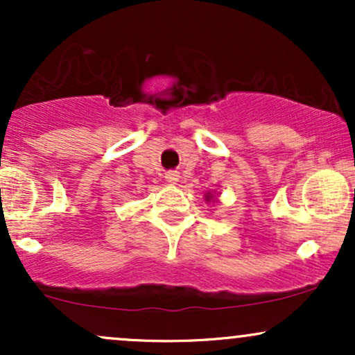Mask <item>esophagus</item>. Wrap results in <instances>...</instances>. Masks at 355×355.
<instances>
[{
    "label": "esophagus",
    "instance_id": "1",
    "mask_svg": "<svg viewBox=\"0 0 355 355\" xmlns=\"http://www.w3.org/2000/svg\"><path fill=\"white\" fill-rule=\"evenodd\" d=\"M165 178H166V182L168 183H172V185H175V183H177L178 180H180V173L178 172H166V175H165Z\"/></svg>",
    "mask_w": 355,
    "mask_h": 355
}]
</instances>
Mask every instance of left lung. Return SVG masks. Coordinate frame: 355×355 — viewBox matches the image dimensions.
<instances>
[{"mask_svg": "<svg viewBox=\"0 0 355 355\" xmlns=\"http://www.w3.org/2000/svg\"><path fill=\"white\" fill-rule=\"evenodd\" d=\"M215 197H217V195H214V193H211V191H209V193H205V200L207 202H211V200L215 202Z\"/></svg>", "mask_w": 355, "mask_h": 355, "instance_id": "obj_1", "label": "left lung"}]
</instances>
